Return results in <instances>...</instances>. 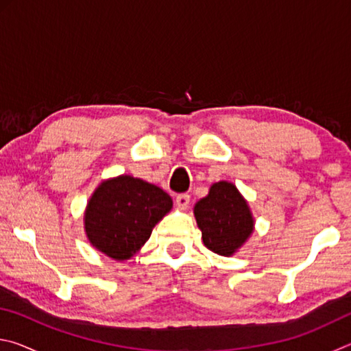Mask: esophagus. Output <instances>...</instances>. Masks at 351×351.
Returning a JSON list of instances; mask_svg holds the SVG:
<instances>
[{
	"instance_id": "1",
	"label": "esophagus",
	"mask_w": 351,
	"mask_h": 351,
	"mask_svg": "<svg viewBox=\"0 0 351 351\" xmlns=\"http://www.w3.org/2000/svg\"><path fill=\"white\" fill-rule=\"evenodd\" d=\"M189 203H190V195L189 193L176 195V204H178V207H181V209H187Z\"/></svg>"
}]
</instances>
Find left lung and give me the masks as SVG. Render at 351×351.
<instances>
[{
    "label": "left lung",
    "instance_id": "left-lung-1",
    "mask_svg": "<svg viewBox=\"0 0 351 351\" xmlns=\"http://www.w3.org/2000/svg\"><path fill=\"white\" fill-rule=\"evenodd\" d=\"M204 246L218 255H232L247 240L254 219L247 203L230 182H217L195 206Z\"/></svg>",
    "mask_w": 351,
    "mask_h": 351
}]
</instances>
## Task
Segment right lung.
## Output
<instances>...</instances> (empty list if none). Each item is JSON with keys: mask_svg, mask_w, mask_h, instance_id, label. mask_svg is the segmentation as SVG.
<instances>
[{"mask_svg": "<svg viewBox=\"0 0 351 351\" xmlns=\"http://www.w3.org/2000/svg\"><path fill=\"white\" fill-rule=\"evenodd\" d=\"M171 204L162 189L122 175L94 192L85 213L86 235L100 252L127 260L150 239L154 224Z\"/></svg>", "mask_w": 351, "mask_h": 351, "instance_id": "1", "label": "right lung"}]
</instances>
